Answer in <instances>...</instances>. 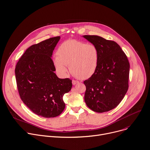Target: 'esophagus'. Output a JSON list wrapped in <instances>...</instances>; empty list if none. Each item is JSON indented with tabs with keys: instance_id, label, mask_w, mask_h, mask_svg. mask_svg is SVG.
<instances>
[{
	"instance_id": "34e87169",
	"label": "esophagus",
	"mask_w": 150,
	"mask_h": 150,
	"mask_svg": "<svg viewBox=\"0 0 150 150\" xmlns=\"http://www.w3.org/2000/svg\"><path fill=\"white\" fill-rule=\"evenodd\" d=\"M79 83V81H77V80H72V83H73V85H76L77 83Z\"/></svg>"
}]
</instances>
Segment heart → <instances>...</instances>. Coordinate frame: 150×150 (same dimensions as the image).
<instances>
[{"label": "heart", "mask_w": 150, "mask_h": 150, "mask_svg": "<svg viewBox=\"0 0 150 150\" xmlns=\"http://www.w3.org/2000/svg\"><path fill=\"white\" fill-rule=\"evenodd\" d=\"M54 64L62 75L67 73L69 65L71 74L76 77L85 80L90 78L95 72L98 64L99 51L92 44L69 40L62 43L57 52Z\"/></svg>", "instance_id": "obj_1"}]
</instances>
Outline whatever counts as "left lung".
Returning a JSON list of instances; mask_svg holds the SVG:
<instances>
[{
  "label": "left lung",
  "mask_w": 150,
  "mask_h": 150,
  "mask_svg": "<svg viewBox=\"0 0 150 150\" xmlns=\"http://www.w3.org/2000/svg\"><path fill=\"white\" fill-rule=\"evenodd\" d=\"M99 51L95 73L84 81L85 101L92 111L104 112L117 107L126 95L129 85L130 65L120 46L98 36H83Z\"/></svg>",
  "instance_id": "8db88e82"
}]
</instances>
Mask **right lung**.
<instances>
[{
    "mask_svg": "<svg viewBox=\"0 0 150 150\" xmlns=\"http://www.w3.org/2000/svg\"><path fill=\"white\" fill-rule=\"evenodd\" d=\"M60 39L54 37L29 47L15 67L16 85L21 100L34 113L55 117L64 110L63 96L72 88L69 78L59 79L52 59Z\"/></svg>",
    "mask_w": 150,
    "mask_h": 150,
    "instance_id": "right-lung-1",
    "label": "right lung"
}]
</instances>
